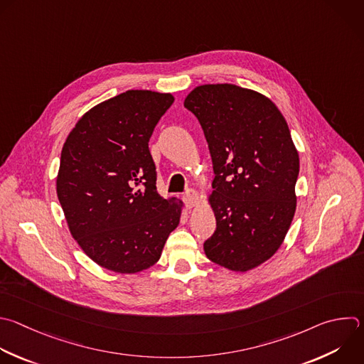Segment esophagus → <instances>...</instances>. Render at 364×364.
<instances>
[{
    "instance_id": "esophagus-1",
    "label": "esophagus",
    "mask_w": 364,
    "mask_h": 364,
    "mask_svg": "<svg viewBox=\"0 0 364 364\" xmlns=\"http://www.w3.org/2000/svg\"><path fill=\"white\" fill-rule=\"evenodd\" d=\"M183 200H184L186 205H187L188 208H191V207H194V205L198 203V196H197V193H196L194 190H190V191H187V193L183 196Z\"/></svg>"
}]
</instances>
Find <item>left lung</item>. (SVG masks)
<instances>
[{"instance_id":"1","label":"left lung","mask_w":364,"mask_h":364,"mask_svg":"<svg viewBox=\"0 0 364 364\" xmlns=\"http://www.w3.org/2000/svg\"><path fill=\"white\" fill-rule=\"evenodd\" d=\"M204 132L213 160L210 204L217 227L205 256L247 272L282 246L296 211L299 153L276 104L232 84H205L184 100Z\"/></svg>"}]
</instances>
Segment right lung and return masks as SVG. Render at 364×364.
Here are the masks:
<instances>
[{
	"label": "right lung",
	"mask_w": 364,
	"mask_h": 364,
	"mask_svg": "<svg viewBox=\"0 0 364 364\" xmlns=\"http://www.w3.org/2000/svg\"><path fill=\"white\" fill-rule=\"evenodd\" d=\"M171 94L129 90L87 111L68 134L57 196L78 246L97 264L137 273L156 264L181 201L163 198L149 150Z\"/></svg>",
	"instance_id": "add662e5"
}]
</instances>
